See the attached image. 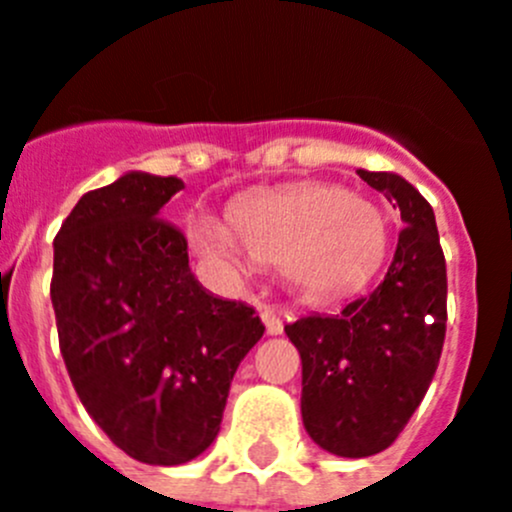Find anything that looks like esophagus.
<instances>
[{"mask_svg": "<svg viewBox=\"0 0 512 512\" xmlns=\"http://www.w3.org/2000/svg\"><path fill=\"white\" fill-rule=\"evenodd\" d=\"M260 318H262V323H265V328L270 336H280V333H283V318L275 313V308H265L260 313Z\"/></svg>", "mask_w": 512, "mask_h": 512, "instance_id": "1", "label": "esophagus"}]
</instances>
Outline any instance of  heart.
Segmentation results:
<instances>
[{
    "instance_id": "b5f03b06",
    "label": "heart",
    "mask_w": 512,
    "mask_h": 512,
    "mask_svg": "<svg viewBox=\"0 0 512 512\" xmlns=\"http://www.w3.org/2000/svg\"><path fill=\"white\" fill-rule=\"evenodd\" d=\"M189 242L214 265H242L245 252L315 298H338L374 278L389 247V222L369 199L310 184L240 204L229 214V229L197 219Z\"/></svg>"
}]
</instances>
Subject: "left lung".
I'll return each instance as SVG.
<instances>
[{"instance_id": "1", "label": "left lung", "mask_w": 512, "mask_h": 512, "mask_svg": "<svg viewBox=\"0 0 512 512\" xmlns=\"http://www.w3.org/2000/svg\"><path fill=\"white\" fill-rule=\"evenodd\" d=\"M358 176L407 224L386 278L338 315L285 326L303 361L305 432L338 457H371L399 437L432 384L447 331V267L432 207L399 174Z\"/></svg>"}]
</instances>
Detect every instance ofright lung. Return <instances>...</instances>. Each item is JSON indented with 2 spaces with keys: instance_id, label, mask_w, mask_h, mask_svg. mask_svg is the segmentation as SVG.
<instances>
[{
  "instance_id": "right-lung-1",
  "label": "right lung",
  "mask_w": 512,
  "mask_h": 512,
  "mask_svg": "<svg viewBox=\"0 0 512 512\" xmlns=\"http://www.w3.org/2000/svg\"><path fill=\"white\" fill-rule=\"evenodd\" d=\"M176 176L131 171L88 191L55 237L50 298L70 381L128 457L184 465L222 424L229 384L265 333L255 308L191 275L161 209Z\"/></svg>"
}]
</instances>
